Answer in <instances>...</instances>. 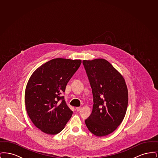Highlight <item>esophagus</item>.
<instances>
[{"label": "esophagus", "mask_w": 158, "mask_h": 158, "mask_svg": "<svg viewBox=\"0 0 158 158\" xmlns=\"http://www.w3.org/2000/svg\"><path fill=\"white\" fill-rule=\"evenodd\" d=\"M76 111H80L81 110V107H80V106L76 107Z\"/></svg>", "instance_id": "34e87169"}]
</instances>
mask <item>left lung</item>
<instances>
[{"mask_svg": "<svg viewBox=\"0 0 158 158\" xmlns=\"http://www.w3.org/2000/svg\"><path fill=\"white\" fill-rule=\"evenodd\" d=\"M93 95V108L85 120L94 135H108L123 120L127 108L128 90L123 77L108 61L83 60Z\"/></svg>", "mask_w": 158, "mask_h": 158, "instance_id": "left-lung-1", "label": "left lung"}]
</instances>
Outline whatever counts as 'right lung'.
Instances as JSON below:
<instances>
[{
	"label": "right lung",
	"instance_id": "add662e5",
	"mask_svg": "<svg viewBox=\"0 0 158 158\" xmlns=\"http://www.w3.org/2000/svg\"><path fill=\"white\" fill-rule=\"evenodd\" d=\"M81 63V60L52 59L38 68L28 81L26 110L33 124L46 134L60 133L72 117L73 111L61 95Z\"/></svg>",
	"mask_w": 158,
	"mask_h": 158
}]
</instances>
